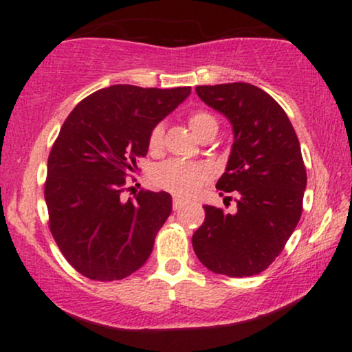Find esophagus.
Wrapping results in <instances>:
<instances>
[{
    "mask_svg": "<svg viewBox=\"0 0 352 352\" xmlns=\"http://www.w3.org/2000/svg\"><path fill=\"white\" fill-rule=\"evenodd\" d=\"M184 205H185L184 200H180V199H173V200H172V207H173V210H180L182 207H184Z\"/></svg>",
    "mask_w": 352,
    "mask_h": 352,
    "instance_id": "esophagus-1",
    "label": "esophagus"
}]
</instances>
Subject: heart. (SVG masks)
Masks as SVG:
<instances>
[{
	"label": "heart",
	"instance_id": "1",
	"mask_svg": "<svg viewBox=\"0 0 352 352\" xmlns=\"http://www.w3.org/2000/svg\"><path fill=\"white\" fill-rule=\"evenodd\" d=\"M188 125L192 132L201 140H210L218 132V120L213 114L204 109L190 112ZM164 127L162 124L153 125L147 139V148L152 155L162 151ZM212 177V172L204 164H187L182 160H167L157 165L152 172V182L159 188L167 190L179 197H192Z\"/></svg>",
	"mask_w": 352,
	"mask_h": 352
}]
</instances>
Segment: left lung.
Returning <instances> with one entry per match:
<instances>
[{
	"label": "left lung",
	"instance_id": "1",
	"mask_svg": "<svg viewBox=\"0 0 352 352\" xmlns=\"http://www.w3.org/2000/svg\"><path fill=\"white\" fill-rule=\"evenodd\" d=\"M195 91L233 125L235 142L217 188L221 197L235 195L236 213L205 205V221L192 236L193 252L210 272L253 276L276 260L301 218L306 167L300 140L280 104L253 84Z\"/></svg>",
	"mask_w": 352,
	"mask_h": 352
}]
</instances>
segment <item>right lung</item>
I'll list each match as a JSON object with an SVG mask.
<instances>
[{
    "label": "right lung",
    "instance_id": "obj_1",
    "mask_svg": "<svg viewBox=\"0 0 352 352\" xmlns=\"http://www.w3.org/2000/svg\"><path fill=\"white\" fill-rule=\"evenodd\" d=\"M188 94L190 87L117 84L87 96L64 120L47 159L44 199L52 236L82 276L122 280L151 256L172 197L142 188L125 201L122 193L147 155L152 127Z\"/></svg>",
    "mask_w": 352,
    "mask_h": 352
}]
</instances>
